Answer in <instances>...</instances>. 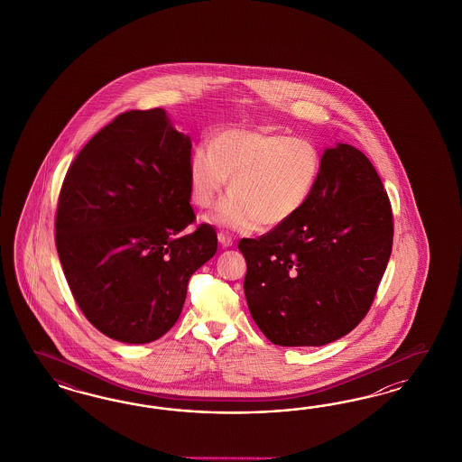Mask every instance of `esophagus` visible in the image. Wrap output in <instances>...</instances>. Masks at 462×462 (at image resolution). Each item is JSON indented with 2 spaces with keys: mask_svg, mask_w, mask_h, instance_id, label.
Returning a JSON list of instances; mask_svg holds the SVG:
<instances>
[{
  "mask_svg": "<svg viewBox=\"0 0 462 462\" xmlns=\"http://www.w3.org/2000/svg\"><path fill=\"white\" fill-rule=\"evenodd\" d=\"M218 242H220L224 247H230V245L234 244V238H232V236H228L226 232H224V230H220V232H218Z\"/></svg>",
  "mask_w": 462,
  "mask_h": 462,
  "instance_id": "obj_1",
  "label": "esophagus"
}]
</instances>
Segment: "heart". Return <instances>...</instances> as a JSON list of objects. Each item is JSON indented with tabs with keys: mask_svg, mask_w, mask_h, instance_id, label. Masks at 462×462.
<instances>
[{
	"mask_svg": "<svg viewBox=\"0 0 462 462\" xmlns=\"http://www.w3.org/2000/svg\"><path fill=\"white\" fill-rule=\"evenodd\" d=\"M322 157L305 139L286 134L224 130L210 143H198L189 157V193L196 207L208 208L213 224L249 232L259 224L276 228L307 207L317 186Z\"/></svg>",
	"mask_w": 462,
	"mask_h": 462,
	"instance_id": "1",
	"label": "heart"
}]
</instances>
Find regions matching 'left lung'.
<instances>
[{
  "mask_svg": "<svg viewBox=\"0 0 462 462\" xmlns=\"http://www.w3.org/2000/svg\"><path fill=\"white\" fill-rule=\"evenodd\" d=\"M393 247L388 193L347 143L327 149L307 207L259 238H242L252 319L276 346L319 347L356 328Z\"/></svg>",
  "mask_w": 462,
  "mask_h": 462,
  "instance_id": "obj_1",
  "label": "left lung"
}]
</instances>
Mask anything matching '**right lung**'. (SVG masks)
<instances>
[{"mask_svg":"<svg viewBox=\"0 0 462 462\" xmlns=\"http://www.w3.org/2000/svg\"><path fill=\"white\" fill-rule=\"evenodd\" d=\"M191 140L162 108L118 115L89 140L62 182L56 247L70 293L101 334L126 344L164 336L188 281L217 252L189 205Z\"/></svg>","mask_w":462,"mask_h":462,"instance_id":"1","label":"right lung"}]
</instances>
